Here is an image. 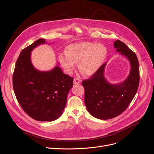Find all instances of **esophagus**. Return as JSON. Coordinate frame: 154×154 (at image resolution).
I'll list each match as a JSON object with an SVG mask.
<instances>
[{
    "label": "esophagus",
    "mask_w": 154,
    "mask_h": 154,
    "mask_svg": "<svg viewBox=\"0 0 154 154\" xmlns=\"http://www.w3.org/2000/svg\"><path fill=\"white\" fill-rule=\"evenodd\" d=\"M82 80L78 78H74V84H78V83H81Z\"/></svg>",
    "instance_id": "obj_1"
}]
</instances>
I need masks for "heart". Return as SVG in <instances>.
Here are the masks:
<instances>
[{"label":"heart","instance_id":"heart-1","mask_svg":"<svg viewBox=\"0 0 154 154\" xmlns=\"http://www.w3.org/2000/svg\"><path fill=\"white\" fill-rule=\"evenodd\" d=\"M107 50L102 44L81 42L68 46L66 54H61L60 61L64 68L72 73L79 62V69L85 75L95 74L103 64Z\"/></svg>","mask_w":154,"mask_h":154}]
</instances>
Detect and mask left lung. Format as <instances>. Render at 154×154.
<instances>
[{
  "label": "left lung",
  "mask_w": 154,
  "mask_h": 154,
  "mask_svg": "<svg viewBox=\"0 0 154 154\" xmlns=\"http://www.w3.org/2000/svg\"><path fill=\"white\" fill-rule=\"evenodd\" d=\"M114 47L130 62V71L126 79L120 83H109L104 77L105 63L90 79L82 82L88 111L102 120L114 118L124 112L135 97L139 85V63L136 54L119 40L114 42Z\"/></svg>",
  "instance_id": "1"
}]
</instances>
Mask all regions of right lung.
Here are the masks:
<instances>
[{
  "label": "right lung",
  "mask_w": 154,
  "mask_h": 154,
  "mask_svg": "<svg viewBox=\"0 0 154 154\" xmlns=\"http://www.w3.org/2000/svg\"><path fill=\"white\" fill-rule=\"evenodd\" d=\"M48 42L39 39L21 51L13 75L16 99L24 111L38 121H53L62 115L73 78L64 74L57 65L52 70L40 71L31 61V52Z\"/></svg>",
  "instance_id": "1"
}]
</instances>
